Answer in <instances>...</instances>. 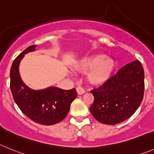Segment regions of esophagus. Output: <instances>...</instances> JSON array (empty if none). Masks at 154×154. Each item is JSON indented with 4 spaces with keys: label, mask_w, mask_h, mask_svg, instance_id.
Wrapping results in <instances>:
<instances>
[{
    "label": "esophagus",
    "mask_w": 154,
    "mask_h": 154,
    "mask_svg": "<svg viewBox=\"0 0 154 154\" xmlns=\"http://www.w3.org/2000/svg\"><path fill=\"white\" fill-rule=\"evenodd\" d=\"M77 92L79 95H82V94H84V93H85V90H84V88H82V87H77Z\"/></svg>",
    "instance_id": "obj_1"
}]
</instances>
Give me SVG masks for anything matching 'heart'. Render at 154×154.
<instances>
[{"label":"heart","mask_w":154,"mask_h":154,"mask_svg":"<svg viewBox=\"0 0 154 154\" xmlns=\"http://www.w3.org/2000/svg\"><path fill=\"white\" fill-rule=\"evenodd\" d=\"M117 67V61L103 54L87 57L75 66L80 72L89 71L87 79L94 85H101L107 82L113 77Z\"/></svg>","instance_id":"b5f03b06"}]
</instances>
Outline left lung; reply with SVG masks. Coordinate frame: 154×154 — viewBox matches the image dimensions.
Masks as SVG:
<instances>
[{
	"mask_svg": "<svg viewBox=\"0 0 154 154\" xmlns=\"http://www.w3.org/2000/svg\"><path fill=\"white\" fill-rule=\"evenodd\" d=\"M91 93L94 100L90 111L97 121L114 125L130 118L143 98L144 70L142 63L138 60L127 63Z\"/></svg>",
	"mask_w": 154,
	"mask_h": 154,
	"instance_id": "left-lung-1",
	"label": "left lung"
}]
</instances>
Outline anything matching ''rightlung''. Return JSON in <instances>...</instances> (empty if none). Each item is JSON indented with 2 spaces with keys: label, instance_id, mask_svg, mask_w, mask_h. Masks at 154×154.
<instances>
[{
  "label": "right lung",
  "instance_id": "add662e5",
  "mask_svg": "<svg viewBox=\"0 0 154 154\" xmlns=\"http://www.w3.org/2000/svg\"><path fill=\"white\" fill-rule=\"evenodd\" d=\"M34 51L35 45L30 46L15 58L10 72V87L15 103L23 114L37 124L53 125L67 116L77 91L74 88L65 91L54 87L39 91L29 88L20 78L19 63L25 54Z\"/></svg>",
  "mask_w": 154,
  "mask_h": 154
}]
</instances>
